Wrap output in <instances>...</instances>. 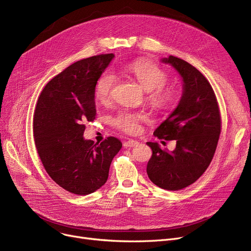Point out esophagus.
Returning a JSON list of instances; mask_svg holds the SVG:
<instances>
[{
    "instance_id": "esophagus-1",
    "label": "esophagus",
    "mask_w": 251,
    "mask_h": 251,
    "mask_svg": "<svg viewBox=\"0 0 251 251\" xmlns=\"http://www.w3.org/2000/svg\"><path fill=\"white\" fill-rule=\"evenodd\" d=\"M137 144H138V141L133 140V139H130L128 141H125L123 143V146H124V148H133V147L137 146Z\"/></svg>"
}]
</instances>
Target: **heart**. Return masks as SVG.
Instances as JSON below:
<instances>
[{
	"instance_id": "1",
	"label": "heart",
	"mask_w": 251,
	"mask_h": 251,
	"mask_svg": "<svg viewBox=\"0 0 251 251\" xmlns=\"http://www.w3.org/2000/svg\"><path fill=\"white\" fill-rule=\"evenodd\" d=\"M129 72L132 74L140 86L148 92V100L154 109H168L173 102L174 94L170 88L164 87L167 81L166 73L154 64L138 60L128 66ZM116 83V76L112 72L103 73L97 82L96 96L100 101H107L112 96ZM140 114L121 112L112 119V123L125 132L133 133L138 130V122L141 120Z\"/></svg>"
}]
</instances>
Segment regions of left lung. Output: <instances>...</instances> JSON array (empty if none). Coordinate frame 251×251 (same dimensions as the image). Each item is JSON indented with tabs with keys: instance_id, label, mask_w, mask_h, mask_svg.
<instances>
[{
	"instance_id": "8db88e82",
	"label": "left lung",
	"mask_w": 251,
	"mask_h": 251,
	"mask_svg": "<svg viewBox=\"0 0 251 251\" xmlns=\"http://www.w3.org/2000/svg\"><path fill=\"white\" fill-rule=\"evenodd\" d=\"M161 62L172 66L180 75L182 96L153 135L176 140V148L169 151L157 142H147L152 150L147 172L156 186L175 191L194 183L212 162L221 133V116L215 92L199 70L174 56Z\"/></svg>"
}]
</instances>
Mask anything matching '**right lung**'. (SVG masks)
Segmentation results:
<instances>
[{"instance_id": "obj_1", "label": "right lung", "mask_w": 251, "mask_h": 251, "mask_svg": "<svg viewBox=\"0 0 251 251\" xmlns=\"http://www.w3.org/2000/svg\"><path fill=\"white\" fill-rule=\"evenodd\" d=\"M114 54L77 61L45 86L33 118L34 142L50 177L65 190L87 195L107 182L116 137L100 143L84 139V122L96 118V85Z\"/></svg>"}]
</instances>
